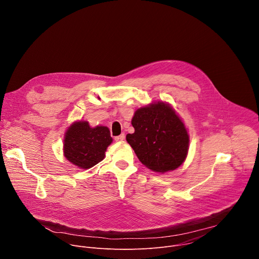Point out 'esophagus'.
<instances>
[{
  "mask_svg": "<svg viewBox=\"0 0 259 259\" xmlns=\"http://www.w3.org/2000/svg\"><path fill=\"white\" fill-rule=\"evenodd\" d=\"M124 139H125V135H124V134H121V135L115 137V140H116V141H123Z\"/></svg>",
  "mask_w": 259,
  "mask_h": 259,
  "instance_id": "34e87169",
  "label": "esophagus"
}]
</instances>
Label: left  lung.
Wrapping results in <instances>:
<instances>
[{
  "instance_id": "left-lung-1",
  "label": "left lung",
  "mask_w": 259,
  "mask_h": 259,
  "mask_svg": "<svg viewBox=\"0 0 259 259\" xmlns=\"http://www.w3.org/2000/svg\"><path fill=\"white\" fill-rule=\"evenodd\" d=\"M131 124L134 133L127 134L126 140L149 169L165 173L186 160L190 136L170 104L158 101L138 108Z\"/></svg>"
}]
</instances>
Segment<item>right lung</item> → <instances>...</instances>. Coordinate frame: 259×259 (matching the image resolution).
Listing matches in <instances>:
<instances>
[{"label":"right lung","instance_id":"right-lung-1","mask_svg":"<svg viewBox=\"0 0 259 259\" xmlns=\"http://www.w3.org/2000/svg\"><path fill=\"white\" fill-rule=\"evenodd\" d=\"M112 141L107 127L91 128L87 121L75 122L65 132L63 155L71 164L81 169H89L104 159Z\"/></svg>","mask_w":259,"mask_h":259}]
</instances>
